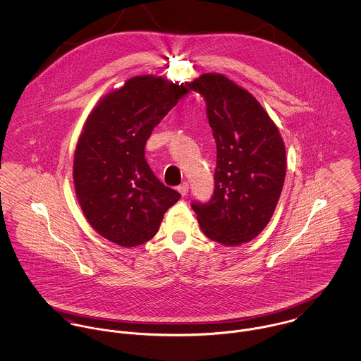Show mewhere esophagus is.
I'll use <instances>...</instances> for the list:
<instances>
[{
  "label": "esophagus",
  "mask_w": 361,
  "mask_h": 361,
  "mask_svg": "<svg viewBox=\"0 0 361 361\" xmlns=\"http://www.w3.org/2000/svg\"><path fill=\"white\" fill-rule=\"evenodd\" d=\"M178 192L182 195V196H186L188 192H189V185L186 182H183L182 185L178 186Z\"/></svg>",
  "instance_id": "34e87169"
}]
</instances>
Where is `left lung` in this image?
<instances>
[{
    "label": "left lung",
    "mask_w": 361,
    "mask_h": 361,
    "mask_svg": "<svg viewBox=\"0 0 361 361\" xmlns=\"http://www.w3.org/2000/svg\"><path fill=\"white\" fill-rule=\"evenodd\" d=\"M207 104L216 143L215 189L208 203H193L208 239L239 246L258 236L278 204L286 152L281 133L256 97L221 73L192 82Z\"/></svg>",
    "instance_id": "obj_1"
}]
</instances>
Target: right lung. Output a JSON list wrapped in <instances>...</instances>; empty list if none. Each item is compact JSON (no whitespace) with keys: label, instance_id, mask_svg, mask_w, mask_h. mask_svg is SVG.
<instances>
[{"label":"right lung","instance_id":"add662e5","mask_svg":"<svg viewBox=\"0 0 361 361\" xmlns=\"http://www.w3.org/2000/svg\"><path fill=\"white\" fill-rule=\"evenodd\" d=\"M190 85L154 75L130 78L106 93L83 125L73 157L76 197L93 229L118 246L149 242L180 199L157 179L145 147Z\"/></svg>","mask_w":361,"mask_h":361}]
</instances>
